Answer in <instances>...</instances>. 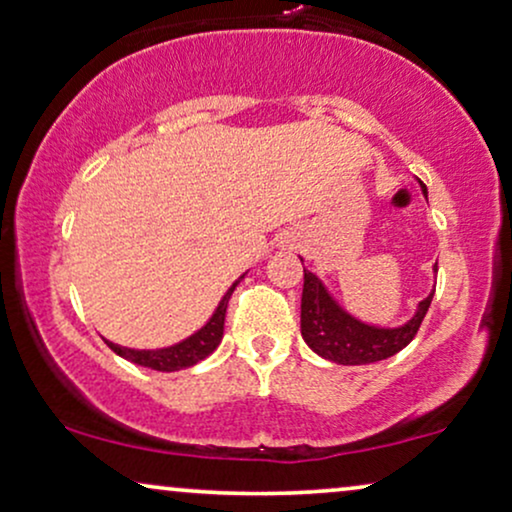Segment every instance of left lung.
<instances>
[{"mask_svg":"<svg viewBox=\"0 0 512 512\" xmlns=\"http://www.w3.org/2000/svg\"><path fill=\"white\" fill-rule=\"evenodd\" d=\"M433 271H438V264H435ZM433 292L435 290L421 299L417 311L403 325L379 327L351 316L327 292L323 281L313 271L304 269L302 337L311 351L337 365H370L377 363V360H386L403 351L417 335L421 320H424L428 306H431Z\"/></svg>","mask_w":512,"mask_h":512,"instance_id":"obj_1","label":"left lung"}]
</instances>
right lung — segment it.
<instances>
[{"label": "right lung", "instance_id": "right-lung-1", "mask_svg": "<svg viewBox=\"0 0 512 512\" xmlns=\"http://www.w3.org/2000/svg\"><path fill=\"white\" fill-rule=\"evenodd\" d=\"M243 278H245V274L238 278V281H234V285H231L227 292H224V297L220 299V304H217L213 316L206 320V325L199 327L194 335L182 339V342H177L173 346H163V349H128V346L114 344V342H109V339H105V344L114 353H117V356L131 360V363H135V365L149 367V370H156V372H177V370H185V367L201 363V360L208 358L210 353H213L222 342L224 313H227L229 297H231V292H234L236 285L243 281Z\"/></svg>", "mask_w": 512, "mask_h": 512}]
</instances>
